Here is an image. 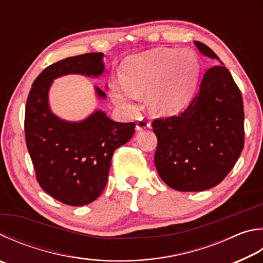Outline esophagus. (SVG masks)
I'll return each instance as SVG.
<instances>
[{"instance_id": "34e87169", "label": "esophagus", "mask_w": 263, "mask_h": 263, "mask_svg": "<svg viewBox=\"0 0 263 263\" xmlns=\"http://www.w3.org/2000/svg\"><path fill=\"white\" fill-rule=\"evenodd\" d=\"M148 127H151V124L146 118L141 117V118L138 119V122L136 124V130L137 131H142V130H145V128H148Z\"/></svg>"}]
</instances>
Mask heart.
I'll return each instance as SVG.
<instances>
[{
  "label": "heart",
  "mask_w": 263,
  "mask_h": 263,
  "mask_svg": "<svg viewBox=\"0 0 263 263\" xmlns=\"http://www.w3.org/2000/svg\"><path fill=\"white\" fill-rule=\"evenodd\" d=\"M200 72V62L189 49L157 48L130 56L122 68V82H114L115 101L133 108L138 94L147 92L149 110L168 117L187 104Z\"/></svg>",
  "instance_id": "1"
}]
</instances>
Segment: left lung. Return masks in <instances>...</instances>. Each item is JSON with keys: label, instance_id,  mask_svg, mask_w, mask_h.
<instances>
[{"label": "left lung", "instance_id": "obj_1", "mask_svg": "<svg viewBox=\"0 0 263 263\" xmlns=\"http://www.w3.org/2000/svg\"><path fill=\"white\" fill-rule=\"evenodd\" d=\"M209 59L218 56L194 41ZM204 73L197 97L179 116L155 119V166L171 189L200 192L221 183L244 148V106L240 90L224 66Z\"/></svg>", "mask_w": 263, "mask_h": 263}]
</instances>
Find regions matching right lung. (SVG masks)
I'll list each match as a JSON object with an SVG mask.
<instances>
[{"label":"right lung","mask_w":263,"mask_h":263,"mask_svg":"<svg viewBox=\"0 0 263 263\" xmlns=\"http://www.w3.org/2000/svg\"><path fill=\"white\" fill-rule=\"evenodd\" d=\"M102 52L68 57L37 76L25 109V138L42 190L69 206L93 202L106 187L111 157L135 133V123H118L97 109L83 121L60 118L49 106L54 79L66 74L99 78L104 72ZM99 99L107 95L95 86Z\"/></svg>","instance_id":"add662e5"}]
</instances>
